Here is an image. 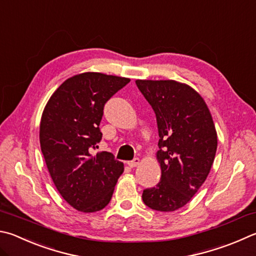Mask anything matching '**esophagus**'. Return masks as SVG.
<instances>
[{
	"instance_id": "1",
	"label": "esophagus",
	"mask_w": 256,
	"mask_h": 256,
	"mask_svg": "<svg viewBox=\"0 0 256 256\" xmlns=\"http://www.w3.org/2000/svg\"><path fill=\"white\" fill-rule=\"evenodd\" d=\"M128 166H131V168H136V166L140 164V159H138V158H134L132 161H128Z\"/></svg>"
}]
</instances>
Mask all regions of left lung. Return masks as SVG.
Instances as JSON below:
<instances>
[{
  "instance_id": "1",
  "label": "left lung",
  "mask_w": 256,
  "mask_h": 256,
  "mask_svg": "<svg viewBox=\"0 0 256 256\" xmlns=\"http://www.w3.org/2000/svg\"><path fill=\"white\" fill-rule=\"evenodd\" d=\"M136 86L156 116L161 180L143 190L148 207L174 212L184 207L210 171L217 150V132L206 102L187 84L136 80Z\"/></svg>"
}]
</instances>
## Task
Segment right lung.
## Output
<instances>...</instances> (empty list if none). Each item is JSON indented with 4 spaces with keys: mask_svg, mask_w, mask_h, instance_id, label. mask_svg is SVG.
Masks as SVG:
<instances>
[{
    "mask_svg": "<svg viewBox=\"0 0 256 256\" xmlns=\"http://www.w3.org/2000/svg\"><path fill=\"white\" fill-rule=\"evenodd\" d=\"M130 78L82 72L64 80L46 104L40 146L56 188L69 205L95 212L108 205L123 162L112 153L92 154L102 140L104 105Z\"/></svg>",
    "mask_w": 256,
    "mask_h": 256,
    "instance_id": "1",
    "label": "right lung"
}]
</instances>
